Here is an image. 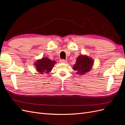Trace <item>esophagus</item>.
Returning a JSON list of instances; mask_svg holds the SVG:
<instances>
[{
	"mask_svg": "<svg viewBox=\"0 0 125 125\" xmlns=\"http://www.w3.org/2000/svg\"><path fill=\"white\" fill-rule=\"evenodd\" d=\"M60 62L61 63H67V61L66 60H65V59H61V60H60Z\"/></svg>",
	"mask_w": 125,
	"mask_h": 125,
	"instance_id": "obj_1",
	"label": "esophagus"
}]
</instances>
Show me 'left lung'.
Listing matches in <instances>:
<instances>
[{"mask_svg": "<svg viewBox=\"0 0 125 125\" xmlns=\"http://www.w3.org/2000/svg\"><path fill=\"white\" fill-rule=\"evenodd\" d=\"M93 65V60L92 58L85 55H80L78 57L76 62L73 66V69L77 74L84 75L91 70Z\"/></svg>", "mask_w": 125, "mask_h": 125, "instance_id": "8db88e82", "label": "left lung"}]
</instances>
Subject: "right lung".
<instances>
[{
    "mask_svg": "<svg viewBox=\"0 0 125 125\" xmlns=\"http://www.w3.org/2000/svg\"><path fill=\"white\" fill-rule=\"evenodd\" d=\"M56 62L55 60H52L48 58H42L41 59L37 60L34 63L37 71L40 74L48 73L52 69Z\"/></svg>",
    "mask_w": 125,
    "mask_h": 125,
    "instance_id": "1",
    "label": "right lung"
}]
</instances>
